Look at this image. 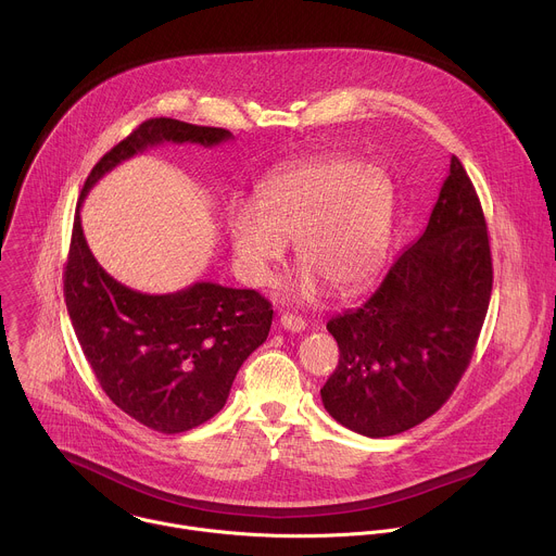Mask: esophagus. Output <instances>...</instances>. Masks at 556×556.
I'll list each match as a JSON object with an SVG mask.
<instances>
[{
  "label": "esophagus",
  "mask_w": 556,
  "mask_h": 556,
  "mask_svg": "<svg viewBox=\"0 0 556 556\" xmlns=\"http://www.w3.org/2000/svg\"><path fill=\"white\" fill-rule=\"evenodd\" d=\"M279 326L283 328V330H288V332H303L305 330V321L301 319V316H296V314H281V319H279Z\"/></svg>",
  "instance_id": "1"
}]
</instances>
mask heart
Masks as SVG:
<instances>
[{"label": "heart", "mask_w": 556, "mask_h": 556, "mask_svg": "<svg viewBox=\"0 0 556 556\" xmlns=\"http://www.w3.org/2000/svg\"><path fill=\"white\" fill-rule=\"evenodd\" d=\"M395 217V189L382 167L350 155L312 157L270 176L255 206L228 211L235 266L251 286H266L294 242L303 264L286 292L319 294L324 281L341 294L365 288L382 268Z\"/></svg>", "instance_id": "heart-1"}]
</instances>
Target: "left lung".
<instances>
[{
    "instance_id": "1",
    "label": "left lung",
    "mask_w": 556,
    "mask_h": 556,
    "mask_svg": "<svg viewBox=\"0 0 556 556\" xmlns=\"http://www.w3.org/2000/svg\"><path fill=\"white\" fill-rule=\"evenodd\" d=\"M493 290L482 204L453 155L425 232L378 290L328 321L341 358L321 389L343 427L387 438L433 416L466 371Z\"/></svg>"
}]
</instances>
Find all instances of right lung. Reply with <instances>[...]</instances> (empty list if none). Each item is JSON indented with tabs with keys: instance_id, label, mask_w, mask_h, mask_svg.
<instances>
[{
	"instance_id": "add662e5",
	"label": "right lung",
	"mask_w": 556,
	"mask_h": 556,
	"mask_svg": "<svg viewBox=\"0 0 556 556\" xmlns=\"http://www.w3.org/2000/svg\"><path fill=\"white\" fill-rule=\"evenodd\" d=\"M222 127L151 118L108 151L78 200L63 294L74 334L110 401L157 433H182L211 420L242 363L266 341L270 303L255 290L195 281L169 294H144L108 275L81 226L90 189L136 153L163 142L215 147Z\"/></svg>"
}]
</instances>
